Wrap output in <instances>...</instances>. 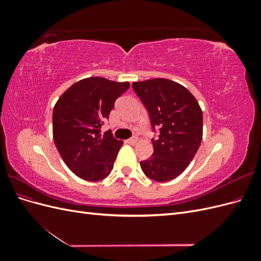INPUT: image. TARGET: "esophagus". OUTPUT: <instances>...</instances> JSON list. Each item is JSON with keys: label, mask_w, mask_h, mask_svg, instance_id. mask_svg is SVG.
<instances>
[{"label": "esophagus", "mask_w": 261, "mask_h": 261, "mask_svg": "<svg viewBox=\"0 0 261 261\" xmlns=\"http://www.w3.org/2000/svg\"><path fill=\"white\" fill-rule=\"evenodd\" d=\"M137 140H138L137 136H133V137H130L129 139H127V143L130 144V145H135V144L137 143Z\"/></svg>", "instance_id": "1"}]
</instances>
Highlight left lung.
Instances as JSON below:
<instances>
[{
    "label": "left lung",
    "mask_w": 261,
    "mask_h": 261,
    "mask_svg": "<svg viewBox=\"0 0 261 261\" xmlns=\"http://www.w3.org/2000/svg\"><path fill=\"white\" fill-rule=\"evenodd\" d=\"M134 91L147 109L152 132L153 153L141 161V170L156 181H168L184 172L202 139V112L185 87L164 78L133 83Z\"/></svg>",
    "instance_id": "8db88e82"
}]
</instances>
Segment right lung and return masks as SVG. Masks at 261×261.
<instances>
[{
    "mask_svg": "<svg viewBox=\"0 0 261 261\" xmlns=\"http://www.w3.org/2000/svg\"><path fill=\"white\" fill-rule=\"evenodd\" d=\"M129 86L90 77L70 86L58 100L53 110L54 143L78 177L98 181L111 173L123 141L115 139L111 130L101 135L100 127Z\"/></svg>",
    "mask_w": 261,
    "mask_h": 261,
    "instance_id": "add662e5",
    "label": "right lung"
}]
</instances>
